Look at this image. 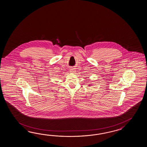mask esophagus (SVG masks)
<instances>
[{
  "label": "esophagus",
  "instance_id": "1",
  "mask_svg": "<svg viewBox=\"0 0 147 147\" xmlns=\"http://www.w3.org/2000/svg\"><path fill=\"white\" fill-rule=\"evenodd\" d=\"M70 72H75V68H71V69H70Z\"/></svg>",
  "mask_w": 147,
  "mask_h": 147
}]
</instances>
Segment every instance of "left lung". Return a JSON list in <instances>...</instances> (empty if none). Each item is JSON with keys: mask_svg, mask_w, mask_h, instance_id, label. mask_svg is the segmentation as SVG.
Returning <instances> with one entry per match:
<instances>
[{"mask_svg": "<svg viewBox=\"0 0 147 147\" xmlns=\"http://www.w3.org/2000/svg\"><path fill=\"white\" fill-rule=\"evenodd\" d=\"M89 86H90V85H89Z\"/></svg>", "mask_w": 147, "mask_h": 147, "instance_id": "obj_1", "label": "left lung"}]
</instances>
